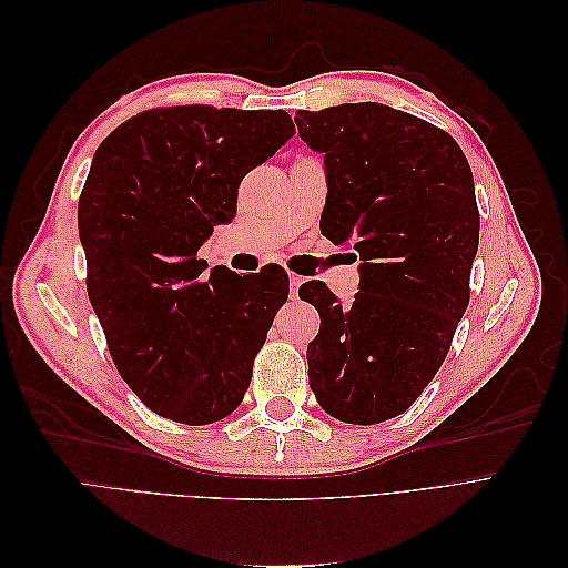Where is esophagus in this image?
<instances>
[{
  "instance_id": "obj_1",
  "label": "esophagus",
  "mask_w": 568,
  "mask_h": 568,
  "mask_svg": "<svg viewBox=\"0 0 568 568\" xmlns=\"http://www.w3.org/2000/svg\"><path fill=\"white\" fill-rule=\"evenodd\" d=\"M305 280L301 277V274H288V288H291V296H296L298 294V288H301V284H303Z\"/></svg>"
}]
</instances>
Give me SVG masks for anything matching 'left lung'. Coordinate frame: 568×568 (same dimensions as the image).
Returning <instances> with one entry per match:
<instances>
[{
	"label": "left lung",
	"mask_w": 568,
	"mask_h": 568,
	"mask_svg": "<svg viewBox=\"0 0 568 568\" xmlns=\"http://www.w3.org/2000/svg\"><path fill=\"white\" fill-rule=\"evenodd\" d=\"M296 125L324 156L320 230L359 255L351 307L322 282L298 288L322 320L307 343L311 388L332 417L379 424L434 379L469 305L474 175L448 132L376 101L298 111Z\"/></svg>",
	"instance_id": "1"
}]
</instances>
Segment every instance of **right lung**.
<instances>
[{"label": "right lung", "mask_w": 568, "mask_h": 568, "mask_svg": "<svg viewBox=\"0 0 568 568\" xmlns=\"http://www.w3.org/2000/svg\"><path fill=\"white\" fill-rule=\"evenodd\" d=\"M286 111L153 109L99 144L78 203L88 294L113 363L149 409L213 424L244 400L288 277H236L199 248L236 215L239 184L294 136Z\"/></svg>", "instance_id": "add662e5"}]
</instances>
